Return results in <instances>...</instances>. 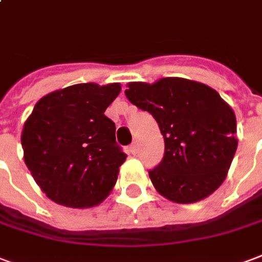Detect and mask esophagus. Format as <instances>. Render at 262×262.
<instances>
[{"mask_svg": "<svg viewBox=\"0 0 262 262\" xmlns=\"http://www.w3.org/2000/svg\"><path fill=\"white\" fill-rule=\"evenodd\" d=\"M129 152L133 153V155H137V153H138V145H137V143H133V145L129 146Z\"/></svg>", "mask_w": 262, "mask_h": 262, "instance_id": "obj_1", "label": "esophagus"}]
</instances>
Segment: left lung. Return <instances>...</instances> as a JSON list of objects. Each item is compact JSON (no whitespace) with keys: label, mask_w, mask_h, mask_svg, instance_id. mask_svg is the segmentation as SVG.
<instances>
[{"label":"left lung","mask_w":262,"mask_h":262,"mask_svg":"<svg viewBox=\"0 0 262 262\" xmlns=\"http://www.w3.org/2000/svg\"><path fill=\"white\" fill-rule=\"evenodd\" d=\"M125 96L149 112L164 138V156L149 171L153 186L176 203H196L220 188L235 156L236 117L215 90L186 78L129 82Z\"/></svg>","instance_id":"left-lung-1"}]
</instances>
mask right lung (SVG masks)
I'll use <instances>...</instances> for the list:
<instances>
[{"instance_id": "1", "label": "right lung", "mask_w": 262, "mask_h": 262, "mask_svg": "<svg viewBox=\"0 0 262 262\" xmlns=\"http://www.w3.org/2000/svg\"><path fill=\"white\" fill-rule=\"evenodd\" d=\"M119 82L66 86L37 102L21 131L25 163L41 190L66 207H94L107 198L127 155L105 116Z\"/></svg>"}]
</instances>
